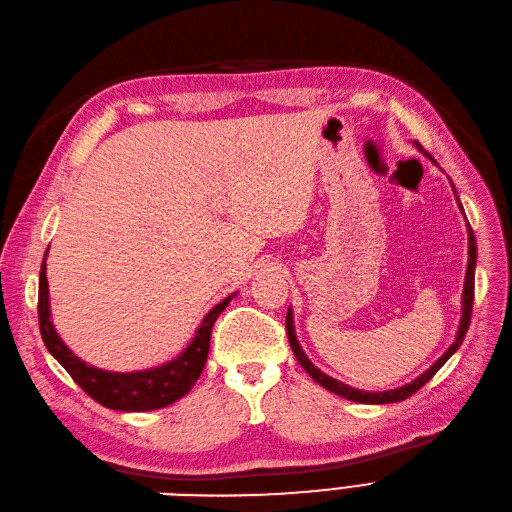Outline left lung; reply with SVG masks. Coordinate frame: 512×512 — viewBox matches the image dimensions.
<instances>
[{"instance_id": "obj_1", "label": "left lung", "mask_w": 512, "mask_h": 512, "mask_svg": "<svg viewBox=\"0 0 512 512\" xmlns=\"http://www.w3.org/2000/svg\"><path fill=\"white\" fill-rule=\"evenodd\" d=\"M475 261H477V242H475V236H473V230H469V268H466V278H464V293H462V320H460V328H458V337L454 341V345L441 355V358L425 372L420 374L416 381H412L410 385H404L399 389H393V391H383V393H366V391H360V389H351L335 379H330V376H326L324 372H320L314 364H311L307 360V355L301 351L299 343H297V337H295V328H293V316L291 311L286 314V335H288V343H291L293 351H295V358L299 360V364L305 368V372L314 379L316 383H320L324 389L337 393L341 397H347L351 399V402H360V404H393V402H402V399H408L410 395H414L420 387H425L435 372L446 364L450 360V355L460 347L466 330H469V324H471V311H473V299H475Z\"/></svg>"}]
</instances>
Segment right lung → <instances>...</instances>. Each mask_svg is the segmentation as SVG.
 I'll use <instances>...</instances> for the list:
<instances>
[{
  "mask_svg": "<svg viewBox=\"0 0 512 512\" xmlns=\"http://www.w3.org/2000/svg\"><path fill=\"white\" fill-rule=\"evenodd\" d=\"M234 295L217 303L205 316L201 328L194 335L188 349L180 358L144 372H106L94 366H87L79 360L73 351H69L50 322V303H48V278H46V257L39 272V299H37V316L41 339L48 351L64 366V370L73 376V381L96 399L98 404L110 410L121 412H146L157 410L173 404L175 399L184 397L192 385L198 381L209 355L211 328L221 311L226 309Z\"/></svg>",
  "mask_w": 512,
  "mask_h": 512,
  "instance_id": "add662e5",
  "label": "right lung"
}]
</instances>
